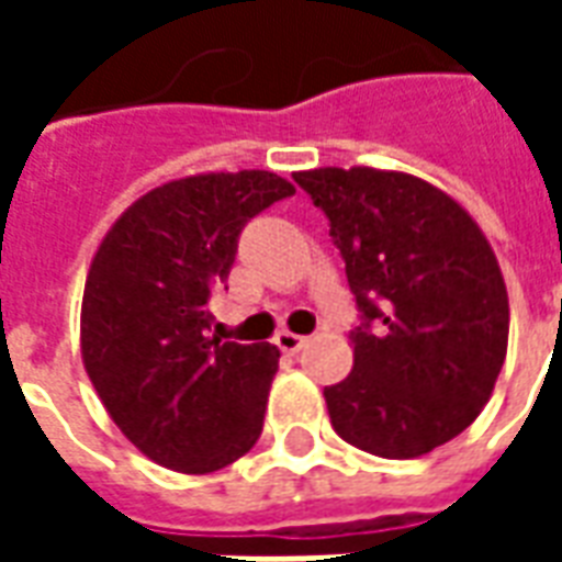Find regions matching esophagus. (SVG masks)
Masks as SVG:
<instances>
[{"mask_svg":"<svg viewBox=\"0 0 562 562\" xmlns=\"http://www.w3.org/2000/svg\"><path fill=\"white\" fill-rule=\"evenodd\" d=\"M304 342H306V337L294 334V330H280V334H277V346H280L282 352H289V355L297 352V349H301Z\"/></svg>","mask_w":562,"mask_h":562,"instance_id":"obj_1","label":"esophagus"}]
</instances>
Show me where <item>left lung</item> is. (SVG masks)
<instances>
[{"instance_id":"1","label":"left lung","mask_w":562,"mask_h":562,"mask_svg":"<svg viewBox=\"0 0 562 562\" xmlns=\"http://www.w3.org/2000/svg\"><path fill=\"white\" fill-rule=\"evenodd\" d=\"M294 180L325 210L364 313L352 373L325 389L330 424L379 458L430 454L479 418L506 361L494 249L454 198L415 173L355 165Z\"/></svg>"}]
</instances>
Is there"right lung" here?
<instances>
[{"mask_svg": "<svg viewBox=\"0 0 562 562\" xmlns=\"http://www.w3.org/2000/svg\"><path fill=\"white\" fill-rule=\"evenodd\" d=\"M289 195L273 171L168 180L128 204L92 256L80 358L108 415L159 467L216 472L261 436L280 349L210 337L207 297L246 222Z\"/></svg>", "mask_w": 562, "mask_h": 562, "instance_id": "obj_1", "label": "right lung"}]
</instances>
